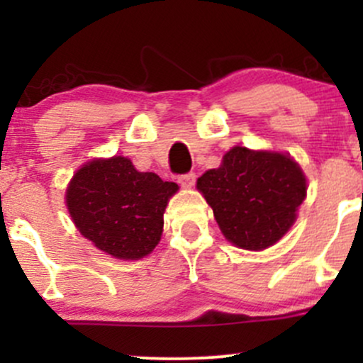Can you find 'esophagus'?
<instances>
[{"instance_id":"1","label":"esophagus","mask_w":363,"mask_h":363,"mask_svg":"<svg viewBox=\"0 0 363 363\" xmlns=\"http://www.w3.org/2000/svg\"><path fill=\"white\" fill-rule=\"evenodd\" d=\"M196 182V174L194 172H187V174H182L181 177H179V184L182 187H193Z\"/></svg>"}]
</instances>
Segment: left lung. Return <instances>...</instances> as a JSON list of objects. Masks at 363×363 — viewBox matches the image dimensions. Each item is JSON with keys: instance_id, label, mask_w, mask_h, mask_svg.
<instances>
[{"instance_id": "obj_1", "label": "left lung", "mask_w": 363, "mask_h": 363, "mask_svg": "<svg viewBox=\"0 0 363 363\" xmlns=\"http://www.w3.org/2000/svg\"><path fill=\"white\" fill-rule=\"evenodd\" d=\"M228 242L247 251L277 244L297 218L307 182L290 155L234 147L218 169L198 179Z\"/></svg>"}]
</instances>
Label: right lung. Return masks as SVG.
<instances>
[{"mask_svg": "<svg viewBox=\"0 0 363 363\" xmlns=\"http://www.w3.org/2000/svg\"><path fill=\"white\" fill-rule=\"evenodd\" d=\"M176 182L138 172L126 157L97 158L77 170L66 206L80 234L118 259H141L155 249Z\"/></svg>", "mask_w": 363, "mask_h": 363, "instance_id": "right-lung-1", "label": "right lung"}]
</instances>
